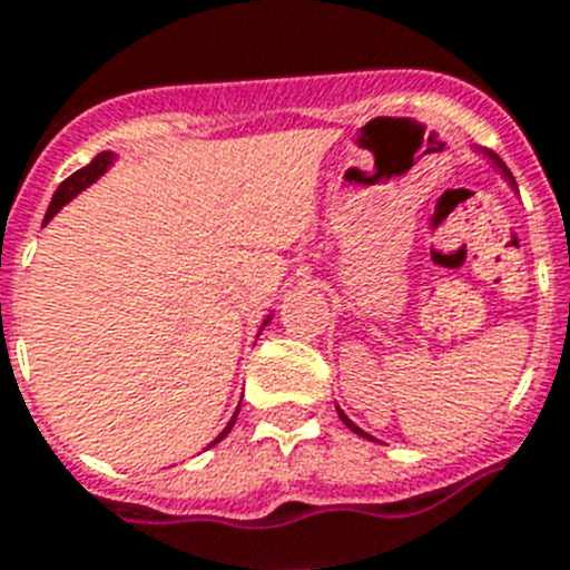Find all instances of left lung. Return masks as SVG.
Listing matches in <instances>:
<instances>
[{"mask_svg":"<svg viewBox=\"0 0 570 570\" xmlns=\"http://www.w3.org/2000/svg\"><path fill=\"white\" fill-rule=\"evenodd\" d=\"M487 156H490V159H492V161H495V167H499L501 174H504V179H507V181H510V185H513V188H515V179H513V174H510V170H507V165H504V161H501V159H499V156H495V153H487ZM338 417H342V423H344V425H347V429H351V432L362 434V438H367V440H374V438H371V434H367V432H362V429H358V425H356V423H353V420H351V417H347V414H344V411H342V409H338Z\"/></svg>","mask_w":570,"mask_h":570,"instance_id":"left-lung-1","label":"left lung"}]
</instances>
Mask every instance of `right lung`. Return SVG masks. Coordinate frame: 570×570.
<instances>
[{"mask_svg": "<svg viewBox=\"0 0 570 570\" xmlns=\"http://www.w3.org/2000/svg\"><path fill=\"white\" fill-rule=\"evenodd\" d=\"M115 161V153H109V150H104V153H98V156H95L92 161H89V165L86 167H80V170H75V174L69 176V179L66 181H60V188L55 190V196H51V205H49V212H46V223H49L51 217H55L57 212H60V208H63L66 203H69V199H75V196L80 194V190L83 188H89V185H92L95 179H98V176H104L109 170V165H112ZM272 318V315H269ZM269 318H266V322L263 324H269ZM240 411V409H237ZM234 420H237V414H234L232 420H228V425L226 429H223V432L217 434V438L212 440V443H208V446H214V443H219V440L226 438L228 432H232V425H234Z\"/></svg>", "mask_w": 570, "mask_h": 570, "instance_id": "1", "label": "right lung"}]
</instances>
